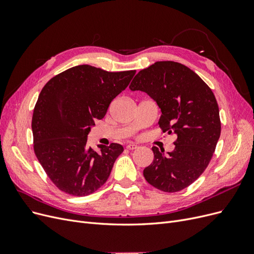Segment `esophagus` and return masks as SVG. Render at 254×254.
Masks as SVG:
<instances>
[{
  "instance_id": "34e87169",
  "label": "esophagus",
  "mask_w": 254,
  "mask_h": 254,
  "mask_svg": "<svg viewBox=\"0 0 254 254\" xmlns=\"http://www.w3.org/2000/svg\"><path fill=\"white\" fill-rule=\"evenodd\" d=\"M137 147H139V146H137L136 144H133V143H130V144H128V145L126 146V148H127V149H129V150L136 149Z\"/></svg>"
}]
</instances>
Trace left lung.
Masks as SVG:
<instances>
[{
	"instance_id": "left-lung-1",
	"label": "left lung",
	"mask_w": 254,
	"mask_h": 254,
	"mask_svg": "<svg viewBox=\"0 0 254 254\" xmlns=\"http://www.w3.org/2000/svg\"><path fill=\"white\" fill-rule=\"evenodd\" d=\"M147 93L161 109L159 126L176 134L175 149L164 155L152 147L144 178L156 189L175 193L188 188L209 165L220 136L219 109L212 90L188 66L157 61L140 71L129 86Z\"/></svg>"
}]
</instances>
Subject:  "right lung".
Wrapping results in <instances>:
<instances>
[{
    "label": "right lung",
    "mask_w": 254,
    "mask_h": 254,
    "mask_svg": "<svg viewBox=\"0 0 254 254\" xmlns=\"http://www.w3.org/2000/svg\"><path fill=\"white\" fill-rule=\"evenodd\" d=\"M134 74L81 64L56 75L41 90L32 120L34 150L49 178L64 193L87 196L109 178L124 148L112 143L97 145L96 151L87 146L88 134Z\"/></svg>",
    "instance_id": "1"
}]
</instances>
